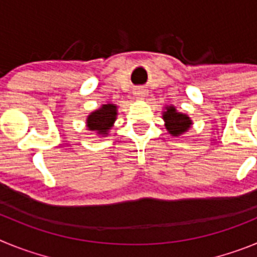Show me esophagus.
Listing matches in <instances>:
<instances>
[{"label": "esophagus", "mask_w": 257, "mask_h": 257, "mask_svg": "<svg viewBox=\"0 0 257 257\" xmlns=\"http://www.w3.org/2000/svg\"><path fill=\"white\" fill-rule=\"evenodd\" d=\"M145 94H147V92H145V90H143V88H139V90H136L135 91V96L138 97V99H143V97L145 96Z\"/></svg>", "instance_id": "1"}]
</instances>
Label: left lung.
Listing matches in <instances>:
<instances>
[{
    "label": "left lung",
    "mask_w": 257,
    "mask_h": 257,
    "mask_svg": "<svg viewBox=\"0 0 257 257\" xmlns=\"http://www.w3.org/2000/svg\"><path fill=\"white\" fill-rule=\"evenodd\" d=\"M163 119L166 121V128L174 136H178L180 134L185 133L190 127V124H192L189 117L176 112V109L174 106L167 108V110L163 113Z\"/></svg>",
    "instance_id": "8db88e82"
}]
</instances>
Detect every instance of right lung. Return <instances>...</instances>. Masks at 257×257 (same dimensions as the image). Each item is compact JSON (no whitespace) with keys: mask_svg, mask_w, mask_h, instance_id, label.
<instances>
[{"mask_svg":"<svg viewBox=\"0 0 257 257\" xmlns=\"http://www.w3.org/2000/svg\"><path fill=\"white\" fill-rule=\"evenodd\" d=\"M115 105L113 104H105L99 110L91 113L87 118V127L91 131H96L97 134L106 135L108 130L112 127L113 122L115 121Z\"/></svg>","mask_w":257,"mask_h":257,"instance_id":"right-lung-1","label":"right lung"}]
</instances>
